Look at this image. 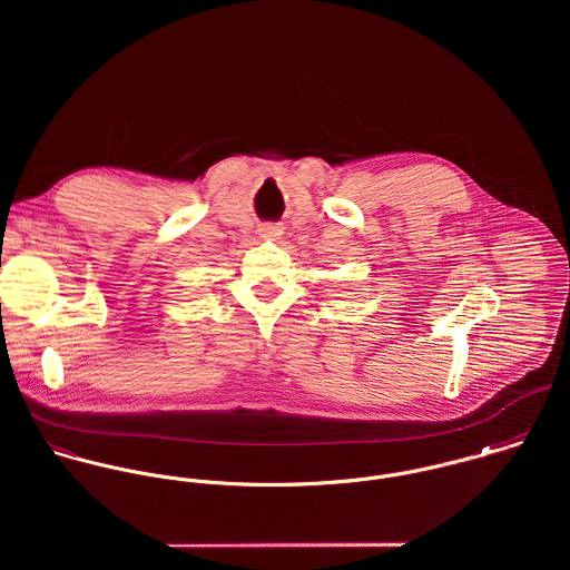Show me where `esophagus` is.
<instances>
[{
	"instance_id": "34e87169",
	"label": "esophagus",
	"mask_w": 570,
	"mask_h": 570,
	"mask_svg": "<svg viewBox=\"0 0 570 570\" xmlns=\"http://www.w3.org/2000/svg\"><path fill=\"white\" fill-rule=\"evenodd\" d=\"M258 233H261L263 239H278V237L283 235V228L276 226V224H263V226L258 228Z\"/></svg>"
}]
</instances>
